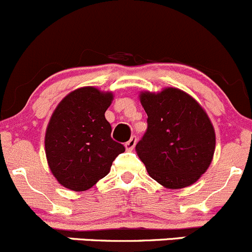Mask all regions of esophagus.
Here are the masks:
<instances>
[{"label":"esophagus","mask_w":252,"mask_h":252,"mask_svg":"<svg viewBox=\"0 0 252 252\" xmlns=\"http://www.w3.org/2000/svg\"><path fill=\"white\" fill-rule=\"evenodd\" d=\"M136 143H137V137L132 136L131 138H129L128 141L125 143V147H126L127 151H132V149L134 148V146H136Z\"/></svg>","instance_id":"obj_1"}]
</instances>
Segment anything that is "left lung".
Segmentation results:
<instances>
[{"label": "left lung", "instance_id": "8db88e82", "mask_svg": "<svg viewBox=\"0 0 252 252\" xmlns=\"http://www.w3.org/2000/svg\"><path fill=\"white\" fill-rule=\"evenodd\" d=\"M147 131L136 144L147 171L168 189L192 185L210 166L216 133L207 114L185 92L166 88L141 94Z\"/></svg>", "mask_w": 252, "mask_h": 252}]
</instances>
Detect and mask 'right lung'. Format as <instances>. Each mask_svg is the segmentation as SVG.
<instances>
[{"label":"right lung","instance_id":"right-lung-1","mask_svg":"<svg viewBox=\"0 0 252 252\" xmlns=\"http://www.w3.org/2000/svg\"><path fill=\"white\" fill-rule=\"evenodd\" d=\"M113 94L94 87L69 93L57 105L45 134L50 170L60 184L73 191L91 189L106 176L125 147L111 138L105 119Z\"/></svg>","mask_w":252,"mask_h":252}]
</instances>
